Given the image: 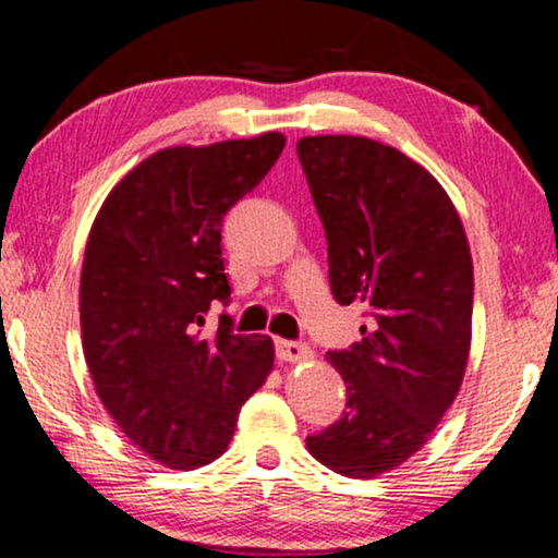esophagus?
<instances>
[{"mask_svg": "<svg viewBox=\"0 0 558 558\" xmlns=\"http://www.w3.org/2000/svg\"><path fill=\"white\" fill-rule=\"evenodd\" d=\"M277 355L287 363H304V361H312V357H315L312 348L302 345V342H292V340H277Z\"/></svg>", "mask_w": 558, "mask_h": 558, "instance_id": "obj_1", "label": "esophagus"}]
</instances>
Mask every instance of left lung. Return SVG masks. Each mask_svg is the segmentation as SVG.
<instances>
[{
    "label": "left lung",
    "mask_w": 558,
    "mask_h": 558,
    "mask_svg": "<svg viewBox=\"0 0 558 558\" xmlns=\"http://www.w3.org/2000/svg\"><path fill=\"white\" fill-rule=\"evenodd\" d=\"M327 235L330 287L371 323L327 353L345 414L307 437L317 462L371 480L414 457L460 393L472 340V256L447 190L403 151L368 136L296 142Z\"/></svg>",
    "instance_id": "left-lung-1"
}]
</instances>
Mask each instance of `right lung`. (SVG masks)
<instances>
[{"label":"right lung","mask_w":558,"mask_h":558,"mask_svg":"<svg viewBox=\"0 0 558 558\" xmlns=\"http://www.w3.org/2000/svg\"><path fill=\"white\" fill-rule=\"evenodd\" d=\"M284 134L167 147L121 178L96 213L81 269V340L104 409L151 460L195 470L226 452L274 368L266 335H233L220 226L284 149Z\"/></svg>","instance_id":"right-lung-1"}]
</instances>
